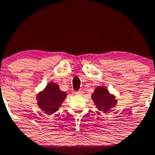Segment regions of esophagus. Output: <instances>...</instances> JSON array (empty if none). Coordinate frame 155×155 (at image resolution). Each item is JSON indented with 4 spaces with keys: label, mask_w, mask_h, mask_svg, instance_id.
<instances>
[{
    "label": "esophagus",
    "mask_w": 155,
    "mask_h": 155,
    "mask_svg": "<svg viewBox=\"0 0 155 155\" xmlns=\"http://www.w3.org/2000/svg\"><path fill=\"white\" fill-rule=\"evenodd\" d=\"M83 94H84L83 90H79V91H77V92H75V94L77 95H82Z\"/></svg>",
    "instance_id": "esophagus-1"
}]
</instances>
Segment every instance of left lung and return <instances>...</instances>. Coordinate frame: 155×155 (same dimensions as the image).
<instances>
[{
	"label": "left lung",
	"mask_w": 155,
	"mask_h": 155,
	"mask_svg": "<svg viewBox=\"0 0 155 155\" xmlns=\"http://www.w3.org/2000/svg\"><path fill=\"white\" fill-rule=\"evenodd\" d=\"M92 97L97 109L104 112H107L116 104L115 97L110 94L104 87H98L95 89Z\"/></svg>",
	"instance_id": "left-lung-1"
}]
</instances>
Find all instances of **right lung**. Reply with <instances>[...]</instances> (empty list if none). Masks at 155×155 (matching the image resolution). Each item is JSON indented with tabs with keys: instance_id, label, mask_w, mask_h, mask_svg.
I'll use <instances>...</instances> for the list:
<instances>
[{
	"instance_id": "right-lung-1",
	"label": "right lung",
	"mask_w": 155,
	"mask_h": 155,
	"mask_svg": "<svg viewBox=\"0 0 155 155\" xmlns=\"http://www.w3.org/2000/svg\"><path fill=\"white\" fill-rule=\"evenodd\" d=\"M66 95V93L60 90L58 85L51 82L38 95V105L46 114H52L61 107Z\"/></svg>"
}]
</instances>
